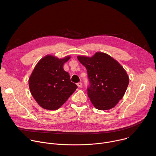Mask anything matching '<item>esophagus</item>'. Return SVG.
<instances>
[{
    "mask_svg": "<svg viewBox=\"0 0 156 156\" xmlns=\"http://www.w3.org/2000/svg\"><path fill=\"white\" fill-rule=\"evenodd\" d=\"M76 84H77V86H78L79 87H82V83H78Z\"/></svg>",
    "mask_w": 156,
    "mask_h": 156,
    "instance_id": "obj_1",
    "label": "esophagus"
}]
</instances>
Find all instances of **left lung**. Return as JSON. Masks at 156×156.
Returning <instances> with one entry per match:
<instances>
[{
    "instance_id": "1",
    "label": "left lung",
    "mask_w": 156,
    "mask_h": 156,
    "mask_svg": "<svg viewBox=\"0 0 156 156\" xmlns=\"http://www.w3.org/2000/svg\"><path fill=\"white\" fill-rule=\"evenodd\" d=\"M87 73L90 82L87 96L98 110L114 107L123 97L129 83L122 65L107 54L96 52L93 57L78 56Z\"/></svg>"
}]
</instances>
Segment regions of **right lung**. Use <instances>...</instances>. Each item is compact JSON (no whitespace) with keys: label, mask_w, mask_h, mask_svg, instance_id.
<instances>
[{"label":"right lung","mask_w":156,"mask_h":156,"mask_svg":"<svg viewBox=\"0 0 156 156\" xmlns=\"http://www.w3.org/2000/svg\"><path fill=\"white\" fill-rule=\"evenodd\" d=\"M70 58V56L59 59L48 55L35 66L29 79V87L41 107L51 110L59 108L78 87L63 68Z\"/></svg>","instance_id":"1"}]
</instances>
